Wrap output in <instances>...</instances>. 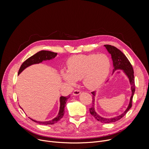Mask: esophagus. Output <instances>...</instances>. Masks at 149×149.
<instances>
[{"instance_id":"34e87169","label":"esophagus","mask_w":149,"mask_h":149,"mask_svg":"<svg viewBox=\"0 0 149 149\" xmlns=\"http://www.w3.org/2000/svg\"><path fill=\"white\" fill-rule=\"evenodd\" d=\"M80 93H81L80 90H74V91L73 92V95L76 96V95H78L79 94H80Z\"/></svg>"}]
</instances>
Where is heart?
Returning <instances> with one entry per match:
<instances>
[{"label":"heart","instance_id":"1","mask_svg":"<svg viewBox=\"0 0 149 149\" xmlns=\"http://www.w3.org/2000/svg\"><path fill=\"white\" fill-rule=\"evenodd\" d=\"M110 69V61L105 54L78 55L68 59L67 71L62 70L61 75L70 85L82 79L87 88L94 89L105 81Z\"/></svg>","mask_w":149,"mask_h":149}]
</instances>
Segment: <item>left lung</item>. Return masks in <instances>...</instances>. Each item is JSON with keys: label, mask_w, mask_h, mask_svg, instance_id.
I'll return each instance as SVG.
<instances>
[{"label": "left lung", "mask_w": 149, "mask_h": 149, "mask_svg": "<svg viewBox=\"0 0 149 149\" xmlns=\"http://www.w3.org/2000/svg\"><path fill=\"white\" fill-rule=\"evenodd\" d=\"M104 47L107 49V51L111 55V58L113 62L114 69L113 72H114L116 70H123L124 74L128 77L130 84L131 85V91H132V96L130 97L129 104L127 107V109L123 113L121 114L111 118H104L99 116L95 111L94 105H95V96L96 92H92L93 94V102L92 107L90 109V114L98 121H100L102 123H110L116 122L119 120H120L122 117H123L128 111L131 109L132 106V100L135 91V83H134V71L133 67L130 63L129 59L125 56V55L118 49L116 47L110 45H105Z\"/></svg>", "instance_id": "obj_1"}]
</instances>
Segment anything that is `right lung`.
Segmentation results:
<instances>
[{"mask_svg": "<svg viewBox=\"0 0 149 149\" xmlns=\"http://www.w3.org/2000/svg\"><path fill=\"white\" fill-rule=\"evenodd\" d=\"M57 55V53L53 52L51 51H40L35 55H32L28 59H27L25 61L23 62L22 65L20 66L19 72H18V75L20 74V73L22 72L26 68L33 65L35 64V63H39L42 62L43 61H46V60H50L53 58H54ZM70 97V95L67 96V97H63L61 96L60 97V107H59V111L58 113V116L52 119V120L50 121H36L35 120H33L31 118L33 121H35L39 124H44V125H47V124H54L56 123H57L59 120H61L63 116V114H64V108L66 104V102L67 101V100Z\"/></svg>", "mask_w": 149, "mask_h": 149, "instance_id": "right-lung-1", "label": "right lung"}]
</instances>
